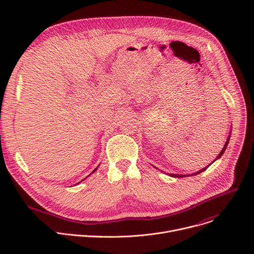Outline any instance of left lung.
<instances>
[{
  "mask_svg": "<svg viewBox=\"0 0 254 254\" xmlns=\"http://www.w3.org/2000/svg\"><path fill=\"white\" fill-rule=\"evenodd\" d=\"M228 141H229V138H228V139H227V141H226V143H225V146H224V148H223V149H222V151H221V152H220V154H219V155H218V157H217V159H219V158H220V157H221V156H222V155H223V153H224V151H225V150H226V148H227V144H228ZM217 159H216V160H217ZM214 161H215V160H214ZM210 165H211V164H210ZM210 165H209V166H210ZM209 166H207V167H205V168H204V169H202V170H200V171H199V172H197V173H195V174H192V176H194V175H197V174H199V173H201V172H203V171H205V170H206V169H207V168H208V167H209ZM171 176H172V177H177V178H180V177H188V176H189V175H174V174H171Z\"/></svg>",
  "mask_w": 254,
  "mask_h": 254,
  "instance_id": "1",
  "label": "left lung"
}]
</instances>
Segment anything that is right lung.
<instances>
[{"label": "right lung", "instance_id": "right-lung-1", "mask_svg": "<svg viewBox=\"0 0 254 254\" xmlns=\"http://www.w3.org/2000/svg\"><path fill=\"white\" fill-rule=\"evenodd\" d=\"M95 170H96V169H94V171H95ZM94 171H93V172H94ZM93 172H92V173H93Z\"/></svg>", "mask_w": 254, "mask_h": 254}]
</instances>
